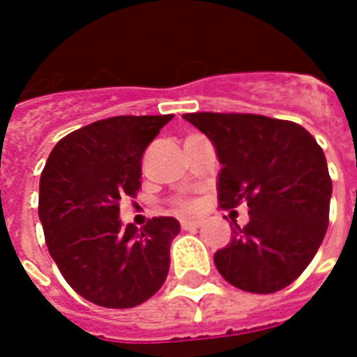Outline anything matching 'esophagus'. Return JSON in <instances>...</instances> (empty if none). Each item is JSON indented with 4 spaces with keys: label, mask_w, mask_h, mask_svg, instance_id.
Listing matches in <instances>:
<instances>
[{
    "label": "esophagus",
    "mask_w": 357,
    "mask_h": 357,
    "mask_svg": "<svg viewBox=\"0 0 357 357\" xmlns=\"http://www.w3.org/2000/svg\"><path fill=\"white\" fill-rule=\"evenodd\" d=\"M202 227V221L200 219H183L181 221V228L183 230H195V228Z\"/></svg>",
    "instance_id": "esophagus-1"
}]
</instances>
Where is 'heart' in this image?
I'll use <instances>...</instances> for the list:
<instances>
[{
    "label": "heart",
    "mask_w": 357,
    "mask_h": 357,
    "mask_svg": "<svg viewBox=\"0 0 357 357\" xmlns=\"http://www.w3.org/2000/svg\"><path fill=\"white\" fill-rule=\"evenodd\" d=\"M178 209L181 213H190L192 209H195V202L190 200V198H179L178 202H176Z\"/></svg>",
    "instance_id": "heart-1"
}]
</instances>
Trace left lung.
<instances>
[{
	"label": "left lung",
	"instance_id": "obj_1",
	"mask_svg": "<svg viewBox=\"0 0 357 357\" xmlns=\"http://www.w3.org/2000/svg\"><path fill=\"white\" fill-rule=\"evenodd\" d=\"M213 142L219 206H249V222L215 252L232 287L273 294L311 264L330 222L331 178L322 148L301 125L258 114H185Z\"/></svg>",
	"mask_w": 357,
	"mask_h": 357
}]
</instances>
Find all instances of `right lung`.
<instances>
[{"instance_id": "right-lung-1", "label": "right lung", "mask_w": 357, "mask_h": 357, "mask_svg": "<svg viewBox=\"0 0 357 357\" xmlns=\"http://www.w3.org/2000/svg\"><path fill=\"white\" fill-rule=\"evenodd\" d=\"M167 116H116L61 138L40 174L39 219L50 257L76 294L108 309L144 303L165 281L174 217L138 230L121 225L119 200L136 197L142 155Z\"/></svg>"}]
</instances>
